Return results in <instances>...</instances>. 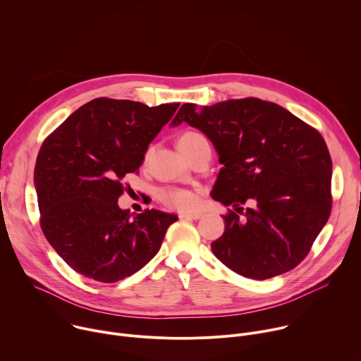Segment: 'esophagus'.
Returning a JSON list of instances; mask_svg holds the SVG:
<instances>
[{
  "mask_svg": "<svg viewBox=\"0 0 361 361\" xmlns=\"http://www.w3.org/2000/svg\"><path fill=\"white\" fill-rule=\"evenodd\" d=\"M179 216L182 219H199V218L204 216V214H201V212H183Z\"/></svg>",
  "mask_w": 361,
  "mask_h": 361,
  "instance_id": "34e87169",
  "label": "esophagus"
}]
</instances>
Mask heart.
Wrapping results in <instances>:
<instances>
[{
    "instance_id": "b5f03b06",
    "label": "heart",
    "mask_w": 361,
    "mask_h": 361,
    "mask_svg": "<svg viewBox=\"0 0 361 361\" xmlns=\"http://www.w3.org/2000/svg\"><path fill=\"white\" fill-rule=\"evenodd\" d=\"M204 142H208V140L202 133L195 132V130H188L179 136L178 145L182 149V152L186 156H189L199 145ZM149 154H150V149L147 150L146 156H149ZM157 197L164 205H166L172 209H178V211H192L197 204V196L193 190L186 189V188H179V186L162 188L159 190Z\"/></svg>"
}]
</instances>
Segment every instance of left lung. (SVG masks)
Here are the masks:
<instances>
[{
    "mask_svg": "<svg viewBox=\"0 0 361 361\" xmlns=\"http://www.w3.org/2000/svg\"><path fill=\"white\" fill-rule=\"evenodd\" d=\"M182 122L211 139L224 165L212 197L232 209L222 215V236L211 244L215 257L252 279L295 268L333 207V164L322 133L257 97L185 103L172 123ZM245 202L255 207L244 210Z\"/></svg>",
    "mask_w": 361,
    "mask_h": 361,
    "instance_id": "obj_1",
    "label": "left lung"
}]
</instances>
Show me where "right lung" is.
I'll list each match as a JSON object with an SVG mask.
<instances>
[{"label":"right lung","instance_id":"1","mask_svg":"<svg viewBox=\"0 0 361 361\" xmlns=\"http://www.w3.org/2000/svg\"><path fill=\"white\" fill-rule=\"evenodd\" d=\"M179 107L99 97L71 113L39 147L34 185L39 225L75 272L117 283L160 250L173 214L122 211L125 176L139 173L149 143Z\"/></svg>","mask_w":361,"mask_h":361}]
</instances>
